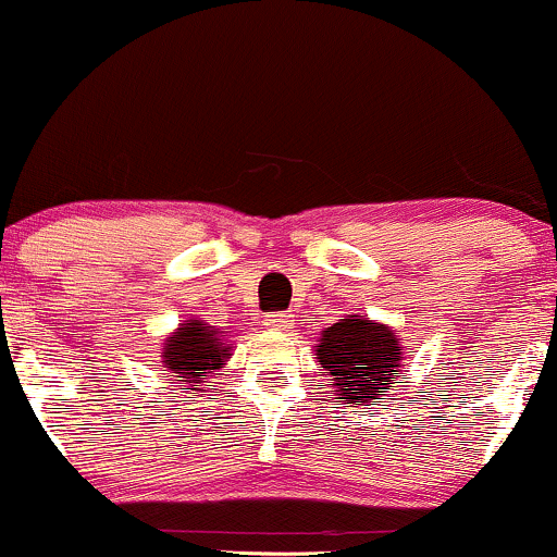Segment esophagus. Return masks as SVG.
Instances as JSON below:
<instances>
[{
    "label": "esophagus",
    "instance_id": "esophagus-1",
    "mask_svg": "<svg viewBox=\"0 0 557 557\" xmlns=\"http://www.w3.org/2000/svg\"><path fill=\"white\" fill-rule=\"evenodd\" d=\"M264 322L274 330H287L293 322H296V319H293V314H285V311H272V314H267Z\"/></svg>",
    "mask_w": 557,
    "mask_h": 557
}]
</instances>
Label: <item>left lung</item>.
Segmentation results:
<instances>
[{"label":"left lung","instance_id":"8db88e82","mask_svg":"<svg viewBox=\"0 0 557 557\" xmlns=\"http://www.w3.org/2000/svg\"><path fill=\"white\" fill-rule=\"evenodd\" d=\"M317 359L335 380V393L354 406H376L393 387L400 345L393 330L369 319H341L322 332Z\"/></svg>","mask_w":557,"mask_h":557}]
</instances>
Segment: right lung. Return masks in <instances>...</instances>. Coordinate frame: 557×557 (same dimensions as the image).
<instances>
[{
	"instance_id": "add662e5",
	"label": "right lung",
	"mask_w": 557,
	"mask_h": 557,
	"mask_svg": "<svg viewBox=\"0 0 557 557\" xmlns=\"http://www.w3.org/2000/svg\"><path fill=\"white\" fill-rule=\"evenodd\" d=\"M227 356L220 335L212 327H203L201 322L185 324L164 343V363L172 374L181 376L177 382L188 385L183 389H196L198 382L207 380L209 369H220Z\"/></svg>"
}]
</instances>
